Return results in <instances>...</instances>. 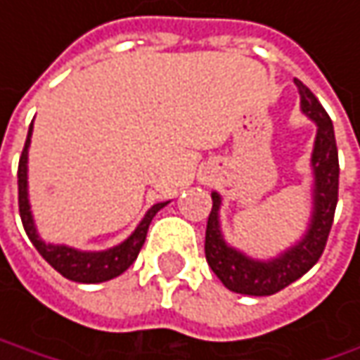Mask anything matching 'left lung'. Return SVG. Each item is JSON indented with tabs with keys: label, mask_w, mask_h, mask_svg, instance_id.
I'll use <instances>...</instances> for the list:
<instances>
[{
	"label": "left lung",
	"mask_w": 360,
	"mask_h": 360,
	"mask_svg": "<svg viewBox=\"0 0 360 360\" xmlns=\"http://www.w3.org/2000/svg\"><path fill=\"white\" fill-rule=\"evenodd\" d=\"M302 112L316 124L311 150V216L304 236L273 259H255L226 243L220 224L222 195L212 191V212L205 228V259L218 279L234 293L273 295L318 263L324 252L338 201V148L332 120L322 103L295 79Z\"/></svg>",
	"instance_id": "8db88e82"
}]
</instances>
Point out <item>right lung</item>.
<instances>
[{
  "label": "right lung",
  "instance_id": "add662e5",
  "mask_svg": "<svg viewBox=\"0 0 360 360\" xmlns=\"http://www.w3.org/2000/svg\"><path fill=\"white\" fill-rule=\"evenodd\" d=\"M34 122L28 128V138L20 157L18 165V203H20V218L24 224V230L30 238V243L36 246V250L42 255V259L53 266L54 271H58L63 277L77 281V283H103L110 281L117 275H122L130 264L136 261L138 252L142 248V244L146 240V232L148 226L153 222V218L157 216V212L162 210L169 201H160L155 203L144 218L140 220L134 232L124 240L116 244L112 248L105 250H79L75 246L67 244H51L44 243L36 230L34 224L32 210H30V198H28V148H30V138H32Z\"/></svg>",
  "mask_w": 360,
  "mask_h": 360
}]
</instances>
